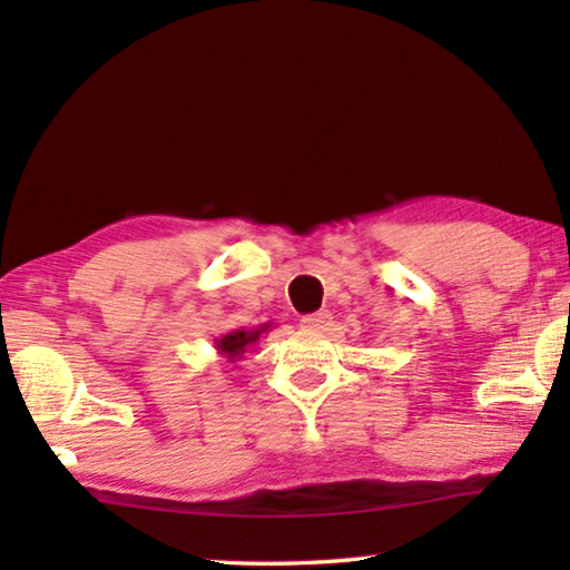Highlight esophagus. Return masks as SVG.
I'll use <instances>...</instances> for the list:
<instances>
[{
	"mask_svg": "<svg viewBox=\"0 0 570 570\" xmlns=\"http://www.w3.org/2000/svg\"><path fill=\"white\" fill-rule=\"evenodd\" d=\"M330 312H316V314H306L302 320V326L304 330H324L326 324H330Z\"/></svg>",
	"mask_w": 570,
	"mask_h": 570,
	"instance_id": "obj_1",
	"label": "esophagus"
}]
</instances>
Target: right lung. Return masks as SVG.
Instances as JSON below:
<instances>
[{"instance_id":"obj_1","label":"right lung","mask_w":570,"mask_h":570,"mask_svg":"<svg viewBox=\"0 0 570 570\" xmlns=\"http://www.w3.org/2000/svg\"><path fill=\"white\" fill-rule=\"evenodd\" d=\"M268 330H272V322L258 324V326H254V330H244V326H240V330H230L226 334H220L218 340H214L216 352L220 360L238 362L248 350H254L258 340H262Z\"/></svg>"}]
</instances>
